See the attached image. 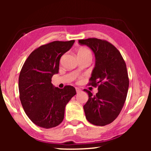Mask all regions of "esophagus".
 Masks as SVG:
<instances>
[{"instance_id":"obj_1","label":"esophagus","mask_w":151,"mask_h":151,"mask_svg":"<svg viewBox=\"0 0 151 151\" xmlns=\"http://www.w3.org/2000/svg\"><path fill=\"white\" fill-rule=\"evenodd\" d=\"M75 89H76V93H80V92L81 91V88H79L76 87V88H75Z\"/></svg>"}]
</instances>
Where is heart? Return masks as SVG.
<instances>
[{"label": "heart", "mask_w": 151, "mask_h": 151, "mask_svg": "<svg viewBox=\"0 0 151 151\" xmlns=\"http://www.w3.org/2000/svg\"><path fill=\"white\" fill-rule=\"evenodd\" d=\"M78 55H90L92 56L91 50L86 47H81L78 51Z\"/></svg>", "instance_id": "1"}]
</instances>
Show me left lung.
Segmentation results:
<instances>
[{
  "label": "left lung",
  "mask_w": 151,
  "mask_h": 151,
  "mask_svg": "<svg viewBox=\"0 0 151 151\" xmlns=\"http://www.w3.org/2000/svg\"><path fill=\"white\" fill-rule=\"evenodd\" d=\"M81 45L90 47L96 63L88 85L98 87L99 92L88 94L84 105L86 119L96 126H105L115 120L126 101L129 79L126 63L119 50L106 40L96 38L79 40Z\"/></svg>",
  "instance_id": "obj_1"
}]
</instances>
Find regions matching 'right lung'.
Instances as JSON below:
<instances>
[{"label":"right lung","mask_w":151,"mask_h":151,"mask_svg":"<svg viewBox=\"0 0 151 151\" xmlns=\"http://www.w3.org/2000/svg\"><path fill=\"white\" fill-rule=\"evenodd\" d=\"M75 40L41 45L28 57L19 78V97L27 115L37 126L50 129L63 122L65 106L76 94L75 87H54L51 78L58 73L60 57Z\"/></svg>","instance_id":"add662e5"}]
</instances>
